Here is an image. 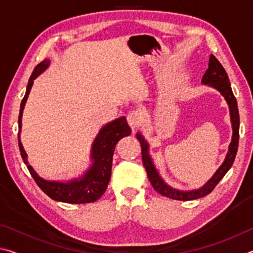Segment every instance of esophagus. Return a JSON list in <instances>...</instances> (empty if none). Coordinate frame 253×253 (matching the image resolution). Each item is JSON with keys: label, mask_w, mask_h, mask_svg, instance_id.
<instances>
[{"label": "esophagus", "mask_w": 253, "mask_h": 253, "mask_svg": "<svg viewBox=\"0 0 253 253\" xmlns=\"http://www.w3.org/2000/svg\"><path fill=\"white\" fill-rule=\"evenodd\" d=\"M127 122L129 124L132 130L137 129V127L140 126L143 122V114L139 110H132L127 115Z\"/></svg>", "instance_id": "obj_1"}]
</instances>
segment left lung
Wrapping results in <instances>:
<instances>
[{
  "mask_svg": "<svg viewBox=\"0 0 253 253\" xmlns=\"http://www.w3.org/2000/svg\"><path fill=\"white\" fill-rule=\"evenodd\" d=\"M202 84H208L210 87L215 88L216 90L220 91L221 95L224 97L225 101L228 102L229 105L230 118H231V124H232V130H233L232 140H231L230 143L229 152L226 154L223 164L220 166L219 169L215 172V174H214L202 187L198 188V190H192V191H179V190H176V188L170 187L169 184H166L164 181H163L161 175L158 174L155 165H154V163L152 161V157L149 155L148 143L145 140V138L140 132H137L136 134L137 139L139 140L140 146H142V158H143L144 166L145 169H146L148 179L153 185L154 190L157 191L158 193L162 194L163 196H166V198H169L173 200L190 201V200L203 198V196L211 193V192L214 190V187L217 185V183L221 181L222 177H223L226 174V172L231 169V166H232L234 162L235 155H237V152H238L240 118H239V109H238L237 99H235V97L232 92V89H231L230 80H229L228 75H226V71L219 62V60L214 57L213 54H211V57H210L209 68L203 76Z\"/></svg>",
  "mask_w": 253,
  "mask_h": 253,
  "instance_id": "obj_1",
  "label": "left lung"
}]
</instances>
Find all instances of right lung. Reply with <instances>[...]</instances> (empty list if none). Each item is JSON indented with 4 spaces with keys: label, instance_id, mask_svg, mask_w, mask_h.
I'll list each match as a JSON object with an SVG mask.
<instances>
[{
    "label": "right lung",
    "instance_id": "add662e5",
    "mask_svg": "<svg viewBox=\"0 0 253 253\" xmlns=\"http://www.w3.org/2000/svg\"><path fill=\"white\" fill-rule=\"evenodd\" d=\"M50 65V60L44 59L40 62L32 72L29 79V84L25 91L24 98L21 101L20 114H19V148L21 156L23 158L24 164L27 165L31 176L39 185L44 193L54 201L59 202L71 203V204H81V203H91L95 202L106 192L108 186L110 175H111V164H113V155L116 144L123 137L129 136L131 129L128 126L125 117H121L110 122L101 128L99 134L93 140L91 147V161L92 164L85 173L78 178H74L68 182L59 181H46V179L40 177L32 166L29 164L28 155L25 153L20 139L21 127H22V114L27 102L28 96L31 90L33 80L38 76L41 75Z\"/></svg>",
    "mask_w": 253,
    "mask_h": 253
}]
</instances>
